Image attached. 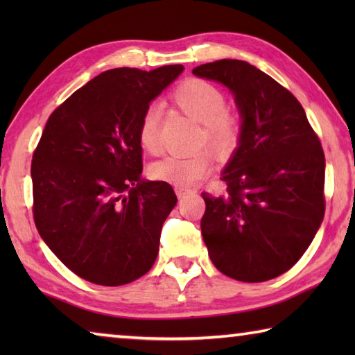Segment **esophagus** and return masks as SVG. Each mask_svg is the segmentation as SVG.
<instances>
[{"mask_svg":"<svg viewBox=\"0 0 355 355\" xmlns=\"http://www.w3.org/2000/svg\"><path fill=\"white\" fill-rule=\"evenodd\" d=\"M175 192H177V196L180 197V199H182V197L192 194V192H196V191L189 189V188H184V186H175Z\"/></svg>","mask_w":355,"mask_h":355,"instance_id":"1","label":"esophagus"}]
</instances>
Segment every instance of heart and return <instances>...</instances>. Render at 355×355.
I'll return each mask as SVG.
<instances>
[{"label": "heart", "mask_w": 355, "mask_h": 355, "mask_svg": "<svg viewBox=\"0 0 355 355\" xmlns=\"http://www.w3.org/2000/svg\"><path fill=\"white\" fill-rule=\"evenodd\" d=\"M172 98L182 110L202 123L200 139L207 141L218 152H228L236 146L239 137L238 119L225 110V94L202 78H188L173 89ZM159 106L146 107L137 125V141L150 155L159 152ZM214 159L208 150L191 155H169L152 167L158 180L177 186L194 184L213 169Z\"/></svg>", "instance_id": "heart-1"}]
</instances>
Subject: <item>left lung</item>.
<instances>
[{"mask_svg": "<svg viewBox=\"0 0 355 355\" xmlns=\"http://www.w3.org/2000/svg\"><path fill=\"white\" fill-rule=\"evenodd\" d=\"M192 73L230 89L243 119L238 148L220 177L227 192H202L209 258L239 282L279 277L309 249L324 218L320 137L297 98L249 62L220 59Z\"/></svg>", "mask_w": 355, "mask_h": 355, "instance_id": "8db88e82", "label": "left lung"}]
</instances>
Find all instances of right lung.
I'll return each mask as SVG.
<instances>
[{
    "mask_svg": "<svg viewBox=\"0 0 355 355\" xmlns=\"http://www.w3.org/2000/svg\"><path fill=\"white\" fill-rule=\"evenodd\" d=\"M182 71L106 70L48 119L31 163L34 222L78 277L119 286L153 266L177 196L169 183L142 180L137 125Z\"/></svg>",
    "mask_w": 355,
    "mask_h": 355,
    "instance_id": "add662e5",
    "label": "right lung"
}]
</instances>
